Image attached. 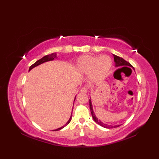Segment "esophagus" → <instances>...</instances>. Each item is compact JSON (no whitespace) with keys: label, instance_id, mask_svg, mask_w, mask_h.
Instances as JSON below:
<instances>
[{"label":"esophagus","instance_id":"esophagus-1","mask_svg":"<svg viewBox=\"0 0 159 159\" xmlns=\"http://www.w3.org/2000/svg\"><path fill=\"white\" fill-rule=\"evenodd\" d=\"M80 91L81 92H83V93H87L88 92V88H85V87H83L80 89Z\"/></svg>","mask_w":159,"mask_h":159}]
</instances>
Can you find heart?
<instances>
[{"label": "heart", "instance_id": "b5f03b06", "mask_svg": "<svg viewBox=\"0 0 159 159\" xmlns=\"http://www.w3.org/2000/svg\"><path fill=\"white\" fill-rule=\"evenodd\" d=\"M111 66L112 60L106 55L101 57L85 55L77 61V68L80 73L89 74L92 72V78L95 80L103 79Z\"/></svg>", "mask_w": 159, "mask_h": 159}]
</instances>
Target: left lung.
<instances>
[{
    "instance_id": "1",
    "label": "left lung",
    "mask_w": 159,
    "mask_h": 159,
    "mask_svg": "<svg viewBox=\"0 0 159 159\" xmlns=\"http://www.w3.org/2000/svg\"><path fill=\"white\" fill-rule=\"evenodd\" d=\"M113 57H114V61L115 62V66L116 67H119V68H121V67H123V68H125V66H129V67H131V68H133L132 65L129 63V62L125 60L123 58H122V57H119L116 55H114L113 54ZM124 67H123V66ZM89 107H90V111H91V115H92V117L94 121L97 123L98 124H99V125H101L103 127H105V128H108V129H111V128H115V127H119L120 125H115V126H112V125H107L103 123H102L101 121H99V120H98V119L96 117L95 115L93 112V107H92V104H91V99H89Z\"/></svg>"
}]
</instances>
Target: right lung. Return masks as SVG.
I'll return each mask as SVG.
<instances>
[{"label":"right lung","instance_id":"add662e5","mask_svg":"<svg viewBox=\"0 0 159 159\" xmlns=\"http://www.w3.org/2000/svg\"><path fill=\"white\" fill-rule=\"evenodd\" d=\"M56 57H57V56H56V53H53V54H49V55L45 56H44L43 57H42L41 59H40V60H38V61H36L34 64H33L30 67L29 71L31 70L32 68H35V67H36V66H39V65H40V64H43V63H44V62L54 60V58H56ZM75 99H74V101H75ZM71 114H72V111H71ZM71 117H70V119L68 120V121L66 123V124L65 125H64L63 127H60V128L57 129L53 130V131H58V130H60V129H61L62 128H64V127H66V126L67 125L70 123V122L71 121Z\"/></svg>","mask_w":159,"mask_h":159}]
</instances>
